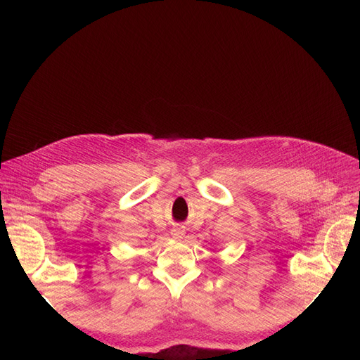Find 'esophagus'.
Here are the masks:
<instances>
[{"mask_svg": "<svg viewBox=\"0 0 360 360\" xmlns=\"http://www.w3.org/2000/svg\"><path fill=\"white\" fill-rule=\"evenodd\" d=\"M171 234H172L174 238H183V236H184V228H183V226L174 228V230L171 231Z\"/></svg>", "mask_w": 360, "mask_h": 360, "instance_id": "34e87169", "label": "esophagus"}]
</instances>
